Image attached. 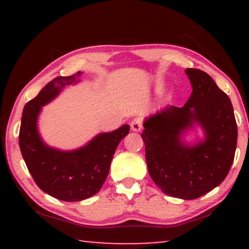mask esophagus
Here are the masks:
<instances>
[{"instance_id":"esophagus-1","label":"esophagus","mask_w":249,"mask_h":249,"mask_svg":"<svg viewBox=\"0 0 249 249\" xmlns=\"http://www.w3.org/2000/svg\"><path fill=\"white\" fill-rule=\"evenodd\" d=\"M142 128V120L141 119H134L132 122H130V129L133 132H141Z\"/></svg>"}]
</instances>
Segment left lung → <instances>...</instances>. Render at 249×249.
Listing matches in <instances>:
<instances>
[{
	"label": "left lung",
	"mask_w": 249,
	"mask_h": 249,
	"mask_svg": "<svg viewBox=\"0 0 249 249\" xmlns=\"http://www.w3.org/2000/svg\"><path fill=\"white\" fill-rule=\"evenodd\" d=\"M192 93L182 107H166L144 121L142 138L154 182L167 196L197 199L226 178L237 145L233 105L204 71L185 69ZM200 125L205 138L192 144L183 140Z\"/></svg>",
	"instance_id": "8db88e82"
}]
</instances>
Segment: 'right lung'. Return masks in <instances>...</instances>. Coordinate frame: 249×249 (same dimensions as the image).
<instances>
[{
	"label": "right lung",
	"instance_id": "obj_1",
	"mask_svg": "<svg viewBox=\"0 0 249 249\" xmlns=\"http://www.w3.org/2000/svg\"><path fill=\"white\" fill-rule=\"evenodd\" d=\"M83 72L52 80L25 104L19 128V148L36 184L56 199L74 202L89 199L102 188L120 142L128 134L129 125L101 133L82 147L60 150L48 146L37 128L44 105L52 102L62 89L77 84Z\"/></svg>",
	"mask_w": 249,
	"mask_h": 249
}]
</instances>
